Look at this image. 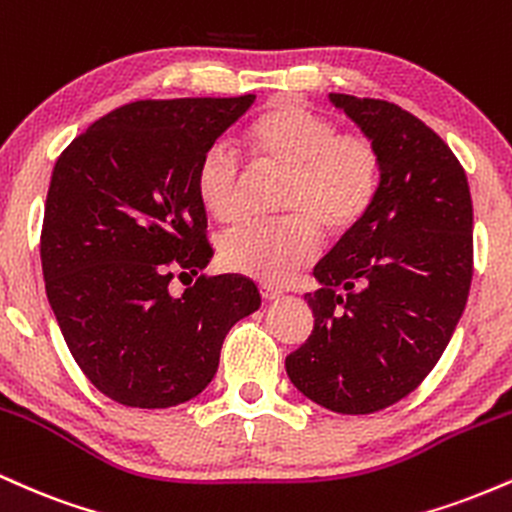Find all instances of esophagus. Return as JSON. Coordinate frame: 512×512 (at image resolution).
<instances>
[{"mask_svg": "<svg viewBox=\"0 0 512 512\" xmlns=\"http://www.w3.org/2000/svg\"><path fill=\"white\" fill-rule=\"evenodd\" d=\"M260 293H262L264 301H276V298L284 296V291H281L279 286H272V284H262L260 286Z\"/></svg>", "mask_w": 512, "mask_h": 512, "instance_id": "obj_1", "label": "esophagus"}]
</instances>
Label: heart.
Returning <instances> with one entry per match:
<instances>
[{"label": "heart", "mask_w": 512, "mask_h": 512, "mask_svg": "<svg viewBox=\"0 0 512 512\" xmlns=\"http://www.w3.org/2000/svg\"><path fill=\"white\" fill-rule=\"evenodd\" d=\"M257 170H279L281 221H245L219 238L221 264L231 272L279 284L317 252L325 236L351 231L375 202L383 173L378 146L361 132H337L325 115L298 103H276L240 134ZM245 168L238 151L214 144L197 166L195 190L216 221H233L243 199Z\"/></svg>", "instance_id": "1"}]
</instances>
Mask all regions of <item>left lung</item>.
Instances as JSON below:
<instances>
[{"instance_id":"obj_1","label":"left lung","mask_w":512,"mask_h":512,"mask_svg":"<svg viewBox=\"0 0 512 512\" xmlns=\"http://www.w3.org/2000/svg\"><path fill=\"white\" fill-rule=\"evenodd\" d=\"M378 146L368 214L313 269L310 337L291 383L337 414H373L419 387L443 356L472 284V195L450 146L395 103L330 93Z\"/></svg>"}]
</instances>
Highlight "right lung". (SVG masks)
I'll use <instances>...</instances> for the list:
<instances>
[{
  "label": "right lung",
  "instance_id": "1",
  "mask_svg": "<svg viewBox=\"0 0 512 512\" xmlns=\"http://www.w3.org/2000/svg\"><path fill=\"white\" fill-rule=\"evenodd\" d=\"M252 103V93L129 103L57 158L40 236L45 291L74 361L125 407L197 397L228 330L260 308L257 286L238 274L168 289L214 255L197 166Z\"/></svg>",
  "mask_w": 512,
  "mask_h": 512
}]
</instances>
